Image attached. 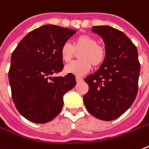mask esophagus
<instances>
[{
	"mask_svg": "<svg viewBox=\"0 0 149 149\" xmlns=\"http://www.w3.org/2000/svg\"><path fill=\"white\" fill-rule=\"evenodd\" d=\"M76 80H77V82H82V80H83V79L80 78V77H76Z\"/></svg>",
	"mask_w": 149,
	"mask_h": 149,
	"instance_id": "34e87169",
	"label": "esophagus"
}]
</instances>
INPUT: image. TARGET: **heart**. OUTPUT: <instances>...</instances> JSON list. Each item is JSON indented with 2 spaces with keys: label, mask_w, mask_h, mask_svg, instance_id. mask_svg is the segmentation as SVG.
<instances>
[{
  "label": "heart",
  "mask_w": 149,
  "mask_h": 149,
  "mask_svg": "<svg viewBox=\"0 0 149 149\" xmlns=\"http://www.w3.org/2000/svg\"><path fill=\"white\" fill-rule=\"evenodd\" d=\"M80 51L79 55L80 61L66 65V73L82 77L90 70L92 65L94 67H99L105 57L104 49L98 45V40L88 35H82L76 38L73 46L69 42H65L61 46V58L65 62H70L76 53Z\"/></svg>",
  "instance_id": "obj_1"
}]
</instances>
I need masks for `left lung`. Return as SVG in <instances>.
I'll use <instances>...</instances> for the list:
<instances>
[{
	"instance_id": "8db88e82",
	"label": "left lung",
	"mask_w": 149,
	"mask_h": 149,
	"mask_svg": "<svg viewBox=\"0 0 149 149\" xmlns=\"http://www.w3.org/2000/svg\"><path fill=\"white\" fill-rule=\"evenodd\" d=\"M92 32L103 39L105 57L98 70L85 79L88 92L83 102L94 117L113 120L130 108L137 95L140 72L138 51L132 41L117 29L93 26Z\"/></svg>"
}]
</instances>
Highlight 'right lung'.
<instances>
[{
    "instance_id": "1",
    "label": "right lung",
    "mask_w": 149,
    "mask_h": 149,
    "mask_svg": "<svg viewBox=\"0 0 149 149\" xmlns=\"http://www.w3.org/2000/svg\"><path fill=\"white\" fill-rule=\"evenodd\" d=\"M75 33L42 26L26 35L11 55L8 77L13 101L22 117L33 123L52 120L63 107V95L77 84L72 74L52 77L63 69L61 46Z\"/></svg>"
}]
</instances>
